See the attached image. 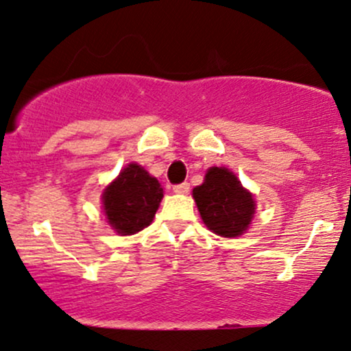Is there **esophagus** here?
<instances>
[{"label":"esophagus","instance_id":"34e87169","mask_svg":"<svg viewBox=\"0 0 351 351\" xmlns=\"http://www.w3.org/2000/svg\"><path fill=\"white\" fill-rule=\"evenodd\" d=\"M173 191H175L176 195H186V193L189 191V183L184 181V183H181V184H175V186H173Z\"/></svg>","mask_w":351,"mask_h":351}]
</instances>
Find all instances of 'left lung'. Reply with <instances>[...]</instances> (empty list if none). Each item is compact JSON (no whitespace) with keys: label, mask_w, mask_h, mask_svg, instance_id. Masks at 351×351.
Wrapping results in <instances>:
<instances>
[{"label":"left lung","mask_w":351,"mask_h":351,"mask_svg":"<svg viewBox=\"0 0 351 351\" xmlns=\"http://www.w3.org/2000/svg\"><path fill=\"white\" fill-rule=\"evenodd\" d=\"M193 198L206 228L223 237L244 234L256 213L252 193L224 167L209 168L203 184L193 189Z\"/></svg>","instance_id":"left-lung-1"}]
</instances>
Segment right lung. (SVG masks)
I'll list each match as a JSON object with an SVG mask.
<instances>
[{"instance_id": "obj_1", "label": "right lung", "mask_w": 351, "mask_h": 351, "mask_svg": "<svg viewBox=\"0 0 351 351\" xmlns=\"http://www.w3.org/2000/svg\"><path fill=\"white\" fill-rule=\"evenodd\" d=\"M162 198L158 180L138 163H130L104 189L102 208L112 229L130 236L150 226Z\"/></svg>"}]
</instances>
